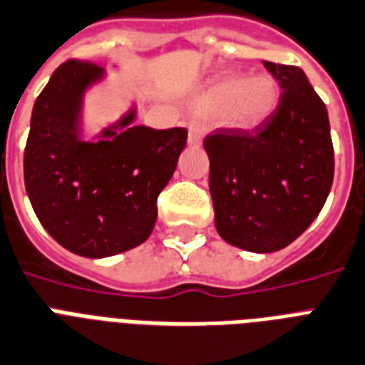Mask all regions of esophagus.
<instances>
[{"label": "esophagus", "instance_id": "34e87169", "mask_svg": "<svg viewBox=\"0 0 365 365\" xmlns=\"http://www.w3.org/2000/svg\"><path fill=\"white\" fill-rule=\"evenodd\" d=\"M200 143H202V127L197 123H190V127H188V144L197 146Z\"/></svg>", "mask_w": 365, "mask_h": 365}]
</instances>
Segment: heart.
<instances>
[{
    "mask_svg": "<svg viewBox=\"0 0 365 365\" xmlns=\"http://www.w3.org/2000/svg\"><path fill=\"white\" fill-rule=\"evenodd\" d=\"M197 108L205 114H222L228 127L251 131L267 123L279 104V87L270 76L230 74L213 81L200 93Z\"/></svg>",
    "mask_w": 365,
    "mask_h": 365,
    "instance_id": "b5f03b06",
    "label": "heart"
}]
</instances>
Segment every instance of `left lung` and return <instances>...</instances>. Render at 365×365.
I'll use <instances>...</instances> for the list:
<instances>
[{"instance_id":"8db88e82","label":"left lung","mask_w":365,"mask_h":365,"mask_svg":"<svg viewBox=\"0 0 365 365\" xmlns=\"http://www.w3.org/2000/svg\"><path fill=\"white\" fill-rule=\"evenodd\" d=\"M262 64L282 87L272 118L253 131L217 129L203 148L219 236L240 250L272 253L318 217L335 162L326 104L303 70Z\"/></svg>"}]
</instances>
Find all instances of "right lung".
Wrapping results in <instances>:
<instances>
[{
    "instance_id": "right-lung-1",
    "label": "right lung",
    "mask_w": 365,
    "mask_h": 365,
    "mask_svg": "<svg viewBox=\"0 0 365 365\" xmlns=\"http://www.w3.org/2000/svg\"><path fill=\"white\" fill-rule=\"evenodd\" d=\"M104 80L95 62L56 68L32 110L24 185L39 222L76 255L103 259L148 240L158 196L173 177L188 131L135 125L133 106L95 140L81 138L83 97Z\"/></svg>"
}]
</instances>
